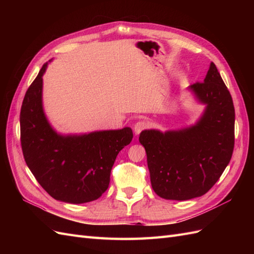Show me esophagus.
Here are the masks:
<instances>
[{"label":"esophagus","instance_id":"34e87169","mask_svg":"<svg viewBox=\"0 0 254 254\" xmlns=\"http://www.w3.org/2000/svg\"><path fill=\"white\" fill-rule=\"evenodd\" d=\"M147 126H148V123L145 122V121H139L137 123H135L134 127H133L134 133L135 134H139L141 131H143L144 129L147 128Z\"/></svg>","mask_w":254,"mask_h":254}]
</instances>
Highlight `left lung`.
I'll return each mask as SVG.
<instances>
[{
    "label": "left lung",
    "mask_w": 254,
    "mask_h": 254,
    "mask_svg": "<svg viewBox=\"0 0 254 254\" xmlns=\"http://www.w3.org/2000/svg\"><path fill=\"white\" fill-rule=\"evenodd\" d=\"M205 110L195 125L181 130H143L155 193L189 200L209 191L226 170L234 148L235 110L231 94L213 63L203 82L190 86Z\"/></svg>",
    "instance_id": "1"
}]
</instances>
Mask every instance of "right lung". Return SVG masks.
Returning <instances> with one entry per match:
<instances>
[{
	"mask_svg": "<svg viewBox=\"0 0 254 254\" xmlns=\"http://www.w3.org/2000/svg\"><path fill=\"white\" fill-rule=\"evenodd\" d=\"M44 64L27 89L20 113L21 146L37 181L54 199L84 203L101 197L109 187L119 152L131 142V128L80 135H61L52 128L42 107Z\"/></svg>",
	"mask_w": 254,
	"mask_h": 254,
	"instance_id": "right-lung-1",
	"label": "right lung"
}]
</instances>
